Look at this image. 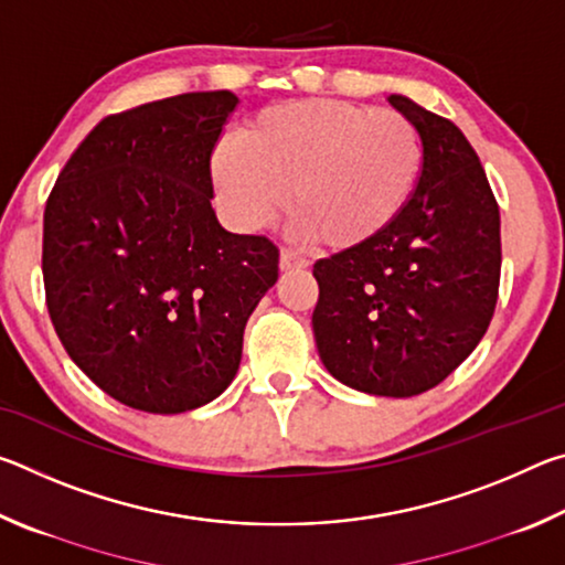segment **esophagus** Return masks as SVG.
Returning <instances> with one entry per match:
<instances>
[{
	"mask_svg": "<svg viewBox=\"0 0 565 565\" xmlns=\"http://www.w3.org/2000/svg\"><path fill=\"white\" fill-rule=\"evenodd\" d=\"M279 266H281V271L306 269V266H309V259H303V256L289 252V248H281V254H279Z\"/></svg>",
	"mask_w": 565,
	"mask_h": 565,
	"instance_id": "esophagus-1",
	"label": "esophagus"
}]
</instances>
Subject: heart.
Segmentation results:
<instances>
[{"instance_id":"1","label":"heart","mask_w":565,"mask_h":565,"mask_svg":"<svg viewBox=\"0 0 565 565\" xmlns=\"http://www.w3.org/2000/svg\"><path fill=\"white\" fill-rule=\"evenodd\" d=\"M420 161L418 131L404 114L299 99L262 109L242 141H218L212 179L226 218L242 232H262L291 202L301 232L343 252L396 222Z\"/></svg>"}]
</instances>
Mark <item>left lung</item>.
Here are the masks:
<instances>
[{
  "instance_id": "left-lung-1",
  "label": "left lung",
  "mask_w": 565,
  "mask_h": 565,
  "mask_svg": "<svg viewBox=\"0 0 565 565\" xmlns=\"http://www.w3.org/2000/svg\"><path fill=\"white\" fill-rule=\"evenodd\" d=\"M424 161L386 232L313 264L311 327L329 374L371 396L408 398L461 366L489 329L501 279V216L473 147L438 114L391 94Z\"/></svg>"
}]
</instances>
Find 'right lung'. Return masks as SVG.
Instances as JSON below:
<instances>
[{"label": "right lung", "mask_w": 565, "mask_h": 565, "mask_svg": "<svg viewBox=\"0 0 565 565\" xmlns=\"http://www.w3.org/2000/svg\"><path fill=\"white\" fill-rule=\"evenodd\" d=\"M238 99L196 92L99 121L44 209L42 271L70 359L119 404L184 414L222 396L279 248L232 234L209 159Z\"/></svg>", "instance_id": "right-lung-1"}]
</instances>
